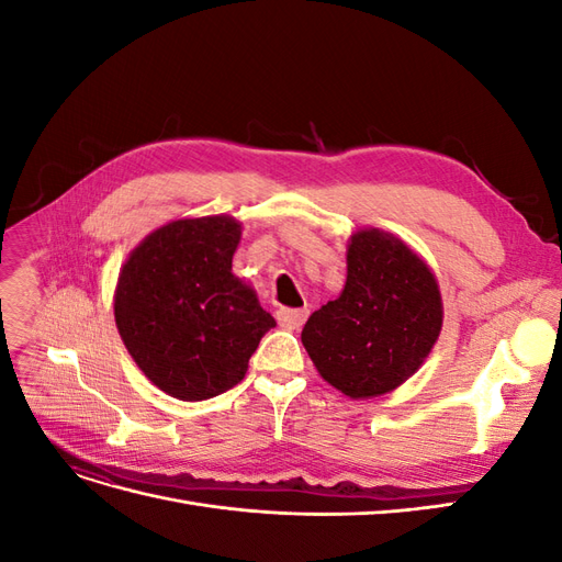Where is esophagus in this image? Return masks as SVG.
Wrapping results in <instances>:
<instances>
[{
    "label": "esophagus",
    "instance_id": "34e87169",
    "mask_svg": "<svg viewBox=\"0 0 562 562\" xmlns=\"http://www.w3.org/2000/svg\"><path fill=\"white\" fill-rule=\"evenodd\" d=\"M310 312L307 310H285L281 307L277 312V321L281 328H288V330H300L304 326V321H307Z\"/></svg>",
    "mask_w": 562,
    "mask_h": 562
}]
</instances>
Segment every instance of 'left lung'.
Segmentation results:
<instances>
[{
  "label": "left lung",
  "instance_id": "left-lung-1",
  "mask_svg": "<svg viewBox=\"0 0 562 562\" xmlns=\"http://www.w3.org/2000/svg\"><path fill=\"white\" fill-rule=\"evenodd\" d=\"M443 326V304L429 267L396 236L353 234L347 283L302 330L321 378L351 398L403 384L427 359Z\"/></svg>",
  "mask_w": 562,
  "mask_h": 562
}]
</instances>
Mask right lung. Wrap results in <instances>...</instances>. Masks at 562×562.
<instances>
[{
    "mask_svg": "<svg viewBox=\"0 0 562 562\" xmlns=\"http://www.w3.org/2000/svg\"><path fill=\"white\" fill-rule=\"evenodd\" d=\"M241 225L227 215L176 220L131 252L114 318L145 375L180 401H206L239 384L277 321L232 274Z\"/></svg>",
    "mask_w": 562,
    "mask_h": 562,
    "instance_id": "right-lung-1",
    "label": "right lung"
}]
</instances>
